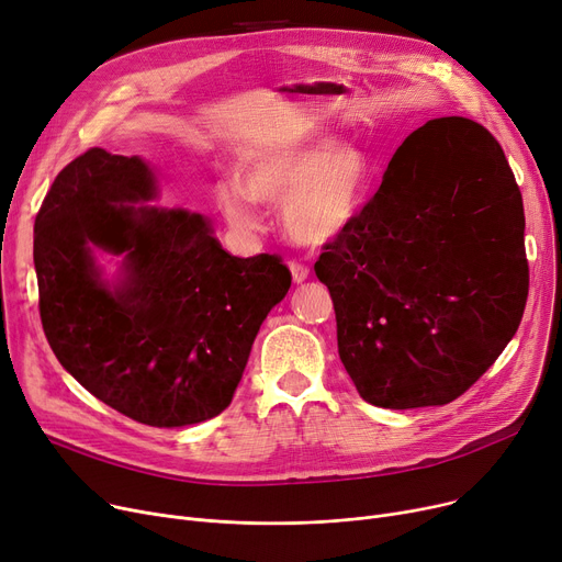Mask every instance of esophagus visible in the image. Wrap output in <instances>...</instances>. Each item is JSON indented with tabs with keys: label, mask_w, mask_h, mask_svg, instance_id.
Masks as SVG:
<instances>
[{
	"label": "esophagus",
	"mask_w": 562,
	"mask_h": 562,
	"mask_svg": "<svg viewBox=\"0 0 562 562\" xmlns=\"http://www.w3.org/2000/svg\"><path fill=\"white\" fill-rule=\"evenodd\" d=\"M289 269H291V278H293V282H305L307 278H310V269L305 263H301V261H296V259H291L289 261Z\"/></svg>",
	"instance_id": "1"
}]
</instances>
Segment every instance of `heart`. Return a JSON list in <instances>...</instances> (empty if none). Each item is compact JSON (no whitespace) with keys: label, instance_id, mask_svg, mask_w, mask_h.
<instances>
[{"label":"heart","instance_id":"obj_1","mask_svg":"<svg viewBox=\"0 0 562 562\" xmlns=\"http://www.w3.org/2000/svg\"><path fill=\"white\" fill-rule=\"evenodd\" d=\"M369 193V161L362 150L328 136L293 138L257 147L239 180H223L214 191L225 221L255 232V200L282 202V223L291 239L328 244L358 218Z\"/></svg>","mask_w":562,"mask_h":562}]
</instances>
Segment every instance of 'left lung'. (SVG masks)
Instances as JSON below:
<instances>
[{
    "mask_svg": "<svg viewBox=\"0 0 562 562\" xmlns=\"http://www.w3.org/2000/svg\"><path fill=\"white\" fill-rule=\"evenodd\" d=\"M314 271L364 401H456L504 352L528 296L524 202L498 140L460 115L412 132Z\"/></svg>",
    "mask_w": 562,
    "mask_h": 562,
    "instance_id": "8db88e82",
    "label": "left lung"
}]
</instances>
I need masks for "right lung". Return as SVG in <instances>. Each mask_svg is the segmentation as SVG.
Masks as SVG:
<instances>
[{"label":"right lung","instance_id":"obj_1","mask_svg":"<svg viewBox=\"0 0 562 562\" xmlns=\"http://www.w3.org/2000/svg\"><path fill=\"white\" fill-rule=\"evenodd\" d=\"M155 195L143 159L91 147L41 204L34 263L56 360L121 415L177 428L229 405L291 273L278 255H229L200 214L136 204ZM93 249L126 255L113 288Z\"/></svg>","mask_w":562,"mask_h":562}]
</instances>
